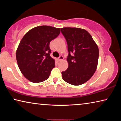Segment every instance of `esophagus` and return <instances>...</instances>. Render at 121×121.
Returning a JSON list of instances; mask_svg holds the SVG:
<instances>
[{"mask_svg": "<svg viewBox=\"0 0 121 121\" xmlns=\"http://www.w3.org/2000/svg\"><path fill=\"white\" fill-rule=\"evenodd\" d=\"M63 59V56H59V58H58L59 61H61V60H62Z\"/></svg>", "mask_w": 121, "mask_h": 121, "instance_id": "esophagus-1", "label": "esophagus"}]
</instances>
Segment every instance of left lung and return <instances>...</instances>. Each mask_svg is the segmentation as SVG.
<instances>
[{
    "label": "left lung",
    "instance_id": "obj_1",
    "mask_svg": "<svg viewBox=\"0 0 121 121\" xmlns=\"http://www.w3.org/2000/svg\"><path fill=\"white\" fill-rule=\"evenodd\" d=\"M66 40L68 67L62 72L63 79L71 85H79L89 81L97 69L99 49L86 30L78 28H62Z\"/></svg>",
    "mask_w": 121,
    "mask_h": 121
}]
</instances>
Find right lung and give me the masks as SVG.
<instances>
[{"label": "right lung", "mask_w": 121, "mask_h": 121, "mask_svg": "<svg viewBox=\"0 0 121 121\" xmlns=\"http://www.w3.org/2000/svg\"><path fill=\"white\" fill-rule=\"evenodd\" d=\"M60 28L38 26L26 32L16 53L18 66L26 78L33 83L46 80L55 61L51 58L50 43L60 34Z\"/></svg>", "instance_id": "right-lung-1"}]
</instances>
